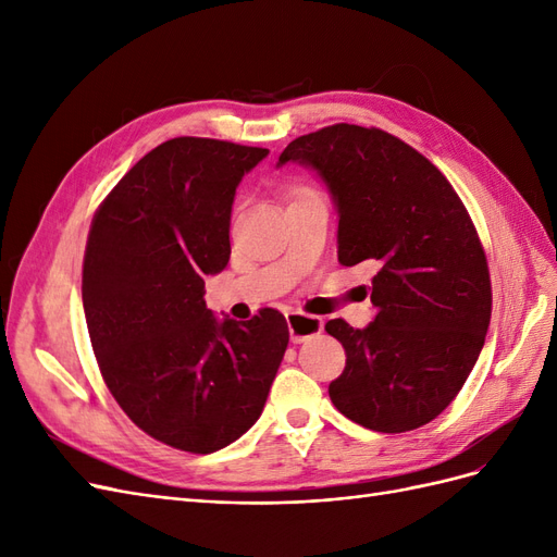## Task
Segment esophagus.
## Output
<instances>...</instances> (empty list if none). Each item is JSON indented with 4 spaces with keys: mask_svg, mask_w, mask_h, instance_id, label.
I'll return each instance as SVG.
<instances>
[{
    "mask_svg": "<svg viewBox=\"0 0 557 557\" xmlns=\"http://www.w3.org/2000/svg\"><path fill=\"white\" fill-rule=\"evenodd\" d=\"M285 320H288V330H290V339L295 344H301L311 339V336L323 332V318L318 315H307L301 311H290L288 315H285Z\"/></svg>",
    "mask_w": 557,
    "mask_h": 557,
    "instance_id": "obj_1",
    "label": "esophagus"
}]
</instances>
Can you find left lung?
<instances>
[{"mask_svg":"<svg viewBox=\"0 0 557 557\" xmlns=\"http://www.w3.org/2000/svg\"><path fill=\"white\" fill-rule=\"evenodd\" d=\"M285 162L311 166L327 185L339 262L376 269L374 323L325 325L346 350L332 404L374 432L430 423L474 369L493 309L485 252L458 193L416 148L376 127L305 134L278 156Z\"/></svg>","mask_w":557,"mask_h":557,"instance_id":"8db88e82","label":"left lung"}]
</instances>
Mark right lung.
Returning a JSON list of instances; mask_svg holds the SVG:
<instances>
[{
	"instance_id": "right-lung-1",
	"label": "right lung",
	"mask_w": 557,
	"mask_h": 557,
	"mask_svg": "<svg viewBox=\"0 0 557 557\" xmlns=\"http://www.w3.org/2000/svg\"><path fill=\"white\" fill-rule=\"evenodd\" d=\"M267 148L178 137L146 153L97 209L83 311L99 372L137 428L207 455L260 418L288 323L276 309L218 320L205 276L230 262V215Z\"/></svg>"
}]
</instances>
